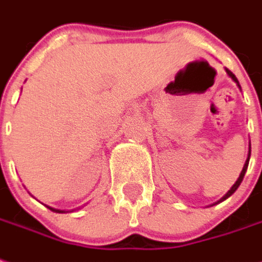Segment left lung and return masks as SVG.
<instances>
[{
  "mask_svg": "<svg viewBox=\"0 0 262 262\" xmlns=\"http://www.w3.org/2000/svg\"><path fill=\"white\" fill-rule=\"evenodd\" d=\"M226 72H227V75H228V76H230V78H231V79H233L234 82H235V83L238 85V80H237V78H235V75H234L233 72H231V71H228V69H226ZM238 88H239V85H238ZM239 89H241V88H239ZM250 156H251V144H250V149H248V157H247L246 164H244V167H243V170H241V173H239V177H238V179H237V182L234 183L233 187L230 188V190L227 191V194L224 195V197H223V199H221L220 201H217V203H221V201H224V200H226V199H228V197H230V195L233 194L234 191H235V190L238 188V186H239V184H241V182H243V179H244V174H246L247 167H248V162H250ZM217 203H215V204H217Z\"/></svg>",
  "mask_w": 262,
  "mask_h": 262,
  "instance_id": "obj_1",
  "label": "left lung"
}]
</instances>
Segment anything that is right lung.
<instances>
[{
  "mask_svg": "<svg viewBox=\"0 0 262 262\" xmlns=\"http://www.w3.org/2000/svg\"><path fill=\"white\" fill-rule=\"evenodd\" d=\"M47 207H48L49 210H52V211H55V213H65V211H63V210H56V208L49 207V206H47Z\"/></svg>",
  "mask_w": 262,
  "mask_h": 262,
  "instance_id": "right-lung-1",
  "label": "right lung"
}]
</instances>
